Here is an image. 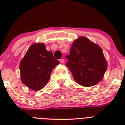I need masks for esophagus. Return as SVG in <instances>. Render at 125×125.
I'll list each match as a JSON object with an SVG mask.
<instances>
[{
  "label": "esophagus",
  "instance_id": "obj_1",
  "mask_svg": "<svg viewBox=\"0 0 125 125\" xmlns=\"http://www.w3.org/2000/svg\"><path fill=\"white\" fill-rule=\"evenodd\" d=\"M59 62H60L61 63H64V59H61L59 60Z\"/></svg>",
  "mask_w": 125,
  "mask_h": 125
}]
</instances>
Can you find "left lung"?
<instances>
[{"label":"left lung","instance_id":"left-lung-1","mask_svg":"<svg viewBox=\"0 0 125 125\" xmlns=\"http://www.w3.org/2000/svg\"><path fill=\"white\" fill-rule=\"evenodd\" d=\"M66 63L74 80L83 86L96 85L102 80L107 62L102 48L85 37H79L72 44Z\"/></svg>","mask_w":125,"mask_h":125}]
</instances>
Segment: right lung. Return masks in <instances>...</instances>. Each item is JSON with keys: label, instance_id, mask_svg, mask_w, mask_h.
Listing matches in <instances>:
<instances>
[{"label": "right lung", "instance_id": "obj_1", "mask_svg": "<svg viewBox=\"0 0 125 125\" xmlns=\"http://www.w3.org/2000/svg\"><path fill=\"white\" fill-rule=\"evenodd\" d=\"M59 64L43 43L33 44L20 62L21 80L32 90H40L47 84L52 70Z\"/></svg>", "mask_w": 125, "mask_h": 125}]
</instances>
